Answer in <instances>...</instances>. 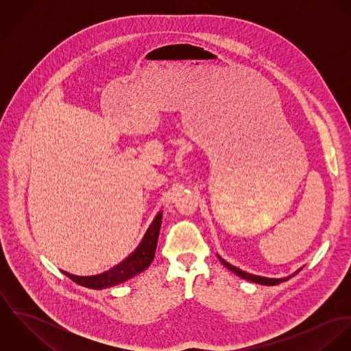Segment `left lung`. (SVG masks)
<instances>
[{
	"instance_id": "left-lung-1",
	"label": "left lung",
	"mask_w": 351,
	"mask_h": 351,
	"mask_svg": "<svg viewBox=\"0 0 351 351\" xmlns=\"http://www.w3.org/2000/svg\"><path fill=\"white\" fill-rule=\"evenodd\" d=\"M219 259L221 261V263H223L227 269H230L231 271H234V273L238 274L239 277H242V278H245V280H249V281H252V282H256V284H262V285H278V284H281V282H284V281H288V280L291 278V277H287V278H266V277L252 276V274H249V273H246V271H243V270H241V269H238V267L230 265L228 262H226V261H224L223 258H220V256H219Z\"/></svg>"
}]
</instances>
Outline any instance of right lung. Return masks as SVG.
Segmentation results:
<instances>
[{
  "label": "right lung",
  "mask_w": 351,
  "mask_h": 351,
  "mask_svg": "<svg viewBox=\"0 0 351 351\" xmlns=\"http://www.w3.org/2000/svg\"><path fill=\"white\" fill-rule=\"evenodd\" d=\"M160 223H162V213H158V216L152 221L149 231L146 232L141 246L124 262H121L116 267L110 269L109 271H105L99 276H90V277L73 276L66 271H63V273L69 278H71L74 282H77L78 285L90 288V289H102V288L113 287V285L127 281L128 278L142 273L143 270H146L150 266V263L155 256Z\"/></svg>",
  "instance_id": "add662e5"
}]
</instances>
